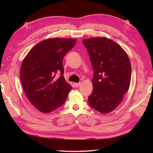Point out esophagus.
Listing matches in <instances>:
<instances>
[{
    "mask_svg": "<svg viewBox=\"0 0 153 153\" xmlns=\"http://www.w3.org/2000/svg\"><path fill=\"white\" fill-rule=\"evenodd\" d=\"M79 85H80V83H74V87H76V88H77L78 86H79Z\"/></svg>",
    "mask_w": 153,
    "mask_h": 153,
    "instance_id": "esophagus-1",
    "label": "esophagus"
}]
</instances>
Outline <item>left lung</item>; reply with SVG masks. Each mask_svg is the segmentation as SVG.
<instances>
[{
  "mask_svg": "<svg viewBox=\"0 0 153 153\" xmlns=\"http://www.w3.org/2000/svg\"><path fill=\"white\" fill-rule=\"evenodd\" d=\"M90 55L94 77L90 107L102 114L113 111L129 89L131 64L128 55L114 41L105 37L82 40Z\"/></svg>",
  "mask_w": 153,
  "mask_h": 153,
  "instance_id": "obj_1",
  "label": "left lung"
}]
</instances>
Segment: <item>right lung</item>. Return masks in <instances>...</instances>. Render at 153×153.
<instances>
[{"instance_id":"add662e5","label":"right lung","mask_w":153,"mask_h":153,"mask_svg":"<svg viewBox=\"0 0 153 153\" xmlns=\"http://www.w3.org/2000/svg\"><path fill=\"white\" fill-rule=\"evenodd\" d=\"M76 44L71 38H48L31 49L20 70L23 88L31 103L44 113L63 105L72 87L63 77V59ZM58 73L60 76L56 77Z\"/></svg>"}]
</instances>
